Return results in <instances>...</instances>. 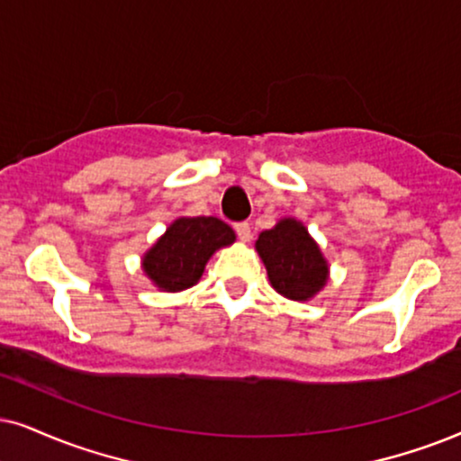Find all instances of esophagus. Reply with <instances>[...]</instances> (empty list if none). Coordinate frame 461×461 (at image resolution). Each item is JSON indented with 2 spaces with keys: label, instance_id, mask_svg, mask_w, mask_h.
<instances>
[{
  "label": "esophagus",
  "instance_id": "34e87169",
  "mask_svg": "<svg viewBox=\"0 0 461 461\" xmlns=\"http://www.w3.org/2000/svg\"><path fill=\"white\" fill-rule=\"evenodd\" d=\"M234 230H236V234H238V238H240L242 242H249L250 240V225L247 223V221H240V223H236Z\"/></svg>",
  "mask_w": 461,
  "mask_h": 461
}]
</instances>
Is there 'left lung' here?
<instances>
[{
    "label": "left lung",
    "mask_w": 461,
    "mask_h": 461,
    "mask_svg": "<svg viewBox=\"0 0 461 461\" xmlns=\"http://www.w3.org/2000/svg\"><path fill=\"white\" fill-rule=\"evenodd\" d=\"M255 247L272 287L285 298L308 300L328 281V264L300 221L283 219L274 230L261 231Z\"/></svg>",
    "instance_id": "8db88e82"
}]
</instances>
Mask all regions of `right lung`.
I'll return each mask as SVG.
<instances>
[{
	"instance_id": "1",
	"label": "right lung",
	"mask_w": 461,
	"mask_h": 461,
	"mask_svg": "<svg viewBox=\"0 0 461 461\" xmlns=\"http://www.w3.org/2000/svg\"><path fill=\"white\" fill-rule=\"evenodd\" d=\"M234 240V230L221 219H178L144 255V272L163 291L189 289L200 281L214 250Z\"/></svg>"
}]
</instances>
